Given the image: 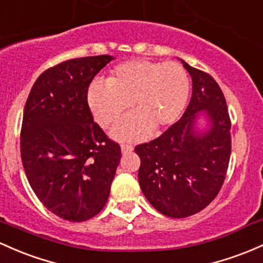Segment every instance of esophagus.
Returning <instances> with one entry per match:
<instances>
[{"instance_id": "34e87169", "label": "esophagus", "mask_w": 263, "mask_h": 263, "mask_svg": "<svg viewBox=\"0 0 263 263\" xmlns=\"http://www.w3.org/2000/svg\"><path fill=\"white\" fill-rule=\"evenodd\" d=\"M121 151H122L123 155L129 154V152L134 151V146L129 145V143H123V145L121 146Z\"/></svg>"}]
</instances>
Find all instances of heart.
<instances>
[{
	"instance_id": "1",
	"label": "heart",
	"mask_w": 263,
	"mask_h": 263,
	"mask_svg": "<svg viewBox=\"0 0 263 263\" xmlns=\"http://www.w3.org/2000/svg\"><path fill=\"white\" fill-rule=\"evenodd\" d=\"M190 93L187 72L176 62L134 60L118 65L106 82L95 81L87 91V103L97 123L107 127L131 106V115L115 128L117 137L143 138L174 125L183 112Z\"/></svg>"
}]
</instances>
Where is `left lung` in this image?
Wrapping results in <instances>:
<instances>
[{
  "label": "left lung",
  "mask_w": 263,
  "mask_h": 263,
  "mask_svg": "<svg viewBox=\"0 0 263 263\" xmlns=\"http://www.w3.org/2000/svg\"><path fill=\"white\" fill-rule=\"evenodd\" d=\"M192 79L183 116L160 137L138 145V182L147 201L164 216L184 218L202 211L220 192L231 156V120L220 86L206 72L181 60ZM210 127L195 128L198 112Z\"/></svg>",
  "instance_id": "1"
}]
</instances>
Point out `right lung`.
Segmentation results:
<instances>
[{
    "label": "right lung",
    "mask_w": 263,
    "mask_h": 263,
    "mask_svg": "<svg viewBox=\"0 0 263 263\" xmlns=\"http://www.w3.org/2000/svg\"><path fill=\"white\" fill-rule=\"evenodd\" d=\"M114 57L68 60L40 74L26 101L21 158L43 206L59 217L82 222L108 200L121 147L93 121L87 91Z\"/></svg>",
    "instance_id": "add662e5"
}]
</instances>
